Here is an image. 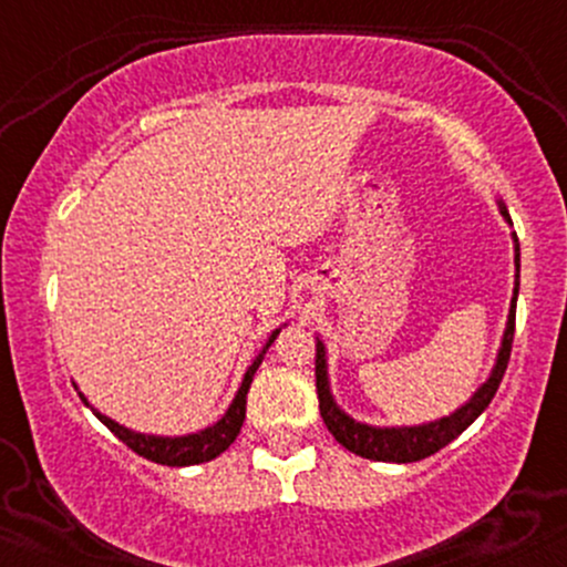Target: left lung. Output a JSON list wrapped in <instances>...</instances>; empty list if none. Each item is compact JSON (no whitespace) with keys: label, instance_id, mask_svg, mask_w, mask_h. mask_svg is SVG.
Listing matches in <instances>:
<instances>
[{"label":"left lung","instance_id":"left-lung-1","mask_svg":"<svg viewBox=\"0 0 567 567\" xmlns=\"http://www.w3.org/2000/svg\"><path fill=\"white\" fill-rule=\"evenodd\" d=\"M498 210L504 216L506 224H512L509 210H506L504 202L498 199ZM514 239V266H517V275H514V296L509 303V317H506V330L501 338V349L496 357V365H493L491 375L477 392L472 394V400L466 405H461L455 413L442 415L437 421H429V424L419 426H370L360 424L351 415L343 413L336 405L333 394H330V381H328V357H324V343L317 341V396H320V413L324 426L333 437L341 442L343 447L351 453L362 455L370 461H389V464H410V461H421L426 455L437 453L440 447H445L447 442H453L464 432L466 426L474 424L483 410L491 405V400L498 392V383L504 379L506 365H509L512 354V341H514V315H517V292H519V243L517 234H512Z\"/></svg>","mask_w":567,"mask_h":567}]
</instances>
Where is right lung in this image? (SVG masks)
I'll return each mask as SVG.
<instances>
[{"instance_id": "obj_1", "label": "right lung", "mask_w": 567, "mask_h": 567, "mask_svg": "<svg viewBox=\"0 0 567 567\" xmlns=\"http://www.w3.org/2000/svg\"><path fill=\"white\" fill-rule=\"evenodd\" d=\"M277 328L275 333L269 336V341H266V347L261 349V354L252 360V365L247 368L243 383H239L237 394H234L229 410L224 413V419L216 421L213 426L202 429V432H194V434H184V437H157V434H141V432H133V429L116 424V421L109 419V415H103L101 410H95L93 405L87 402V396H82V402L87 408H93V413L97 419L103 421L112 432L120 437L130 451H135L143 458L154 461V464H162V466H194V464H205V461H213L216 455H220L226 451V447L231 445L234 440H237L239 429H243V421H245V405H247V392H250V383H252V375H256L258 365H261L266 349L275 343V338L279 336Z\"/></svg>"}]
</instances>
